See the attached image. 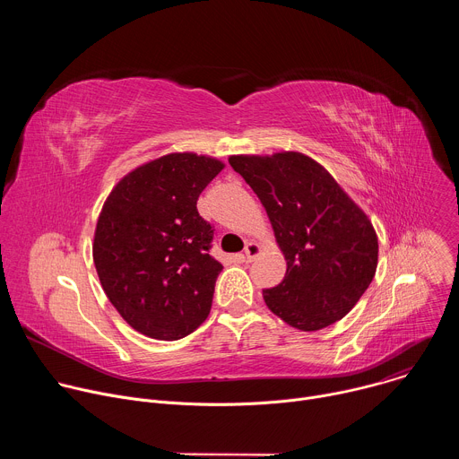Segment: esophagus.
Masks as SVG:
<instances>
[{"instance_id": "34e87169", "label": "esophagus", "mask_w": 459, "mask_h": 459, "mask_svg": "<svg viewBox=\"0 0 459 459\" xmlns=\"http://www.w3.org/2000/svg\"><path fill=\"white\" fill-rule=\"evenodd\" d=\"M261 252V248H259V245L257 243H254V241H248L247 243V247H245V259L248 261V264H250V261H254L255 259V255Z\"/></svg>"}]
</instances>
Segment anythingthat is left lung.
Instances as JSON below:
<instances>
[{"label":"left lung","instance_id":"left-lung-1","mask_svg":"<svg viewBox=\"0 0 459 459\" xmlns=\"http://www.w3.org/2000/svg\"><path fill=\"white\" fill-rule=\"evenodd\" d=\"M264 204L287 273L264 290L267 307L310 333L347 316L377 267V236L367 214L317 161L299 152L230 156Z\"/></svg>","mask_w":459,"mask_h":459}]
</instances>
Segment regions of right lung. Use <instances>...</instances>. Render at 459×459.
Returning a JSON list of instances; mask_svg holds the SVG:
<instances>
[{
	"label": "right lung",
	"mask_w": 459,
	"mask_h": 459,
	"mask_svg": "<svg viewBox=\"0 0 459 459\" xmlns=\"http://www.w3.org/2000/svg\"><path fill=\"white\" fill-rule=\"evenodd\" d=\"M225 165L176 152L128 172L107 198L92 255L101 287L138 333L174 342L207 319L223 265L195 204Z\"/></svg>",
	"instance_id": "1"
}]
</instances>
